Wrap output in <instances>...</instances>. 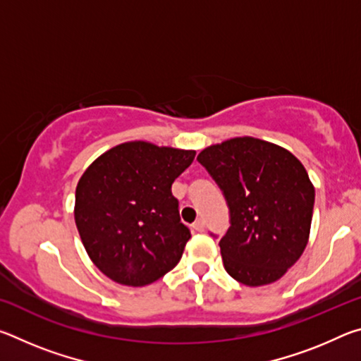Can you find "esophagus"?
Wrapping results in <instances>:
<instances>
[{
  "label": "esophagus",
  "instance_id": "obj_1",
  "mask_svg": "<svg viewBox=\"0 0 361 361\" xmlns=\"http://www.w3.org/2000/svg\"><path fill=\"white\" fill-rule=\"evenodd\" d=\"M192 228L195 229V231H199V232H202L204 229H205V221L202 218H199V219H195V221L192 223Z\"/></svg>",
  "mask_w": 361,
  "mask_h": 361
}]
</instances>
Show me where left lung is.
<instances>
[{
    "instance_id": "8db88e82",
    "label": "left lung",
    "mask_w": 361,
    "mask_h": 361,
    "mask_svg": "<svg viewBox=\"0 0 361 361\" xmlns=\"http://www.w3.org/2000/svg\"><path fill=\"white\" fill-rule=\"evenodd\" d=\"M197 161L229 207L231 226L219 240L224 269L247 286L277 282L309 240L315 189L304 166L282 146L253 137L212 145Z\"/></svg>"
}]
</instances>
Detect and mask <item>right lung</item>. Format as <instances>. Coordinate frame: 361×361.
Masks as SVG:
<instances>
[{
	"label": "right lung",
	"mask_w": 361,
	"mask_h": 361,
	"mask_svg": "<svg viewBox=\"0 0 361 361\" xmlns=\"http://www.w3.org/2000/svg\"><path fill=\"white\" fill-rule=\"evenodd\" d=\"M195 151L127 142L103 152L76 186L75 221L89 258L114 282L145 286L178 264L191 239L172 183Z\"/></svg>",
	"instance_id": "right-lung-1"
}]
</instances>
